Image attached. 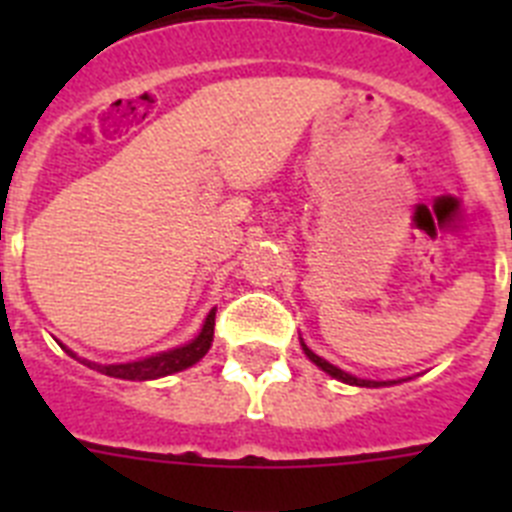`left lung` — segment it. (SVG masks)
Instances as JSON below:
<instances>
[{
    "mask_svg": "<svg viewBox=\"0 0 512 512\" xmlns=\"http://www.w3.org/2000/svg\"><path fill=\"white\" fill-rule=\"evenodd\" d=\"M300 346H302V351H305V356L312 361V364L318 366V369H323L325 374H330V377L338 379V382H343V384H354V387H390V384L405 382V379H387V382H377V379L354 377V374L343 372V369L333 366V364H330V361H325L323 356H318V354H315V351H310V348H307V343L302 341V338H300Z\"/></svg>",
    "mask_w": 512,
    "mask_h": 512,
    "instance_id": "obj_1",
    "label": "left lung"
}]
</instances>
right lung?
Listing matches in <instances>:
<instances>
[{
  "instance_id": "1",
  "label": "right lung",
  "mask_w": 512,
  "mask_h": 512,
  "mask_svg": "<svg viewBox=\"0 0 512 512\" xmlns=\"http://www.w3.org/2000/svg\"><path fill=\"white\" fill-rule=\"evenodd\" d=\"M215 310L212 307L207 312L205 323H202L200 333L192 338L189 343L184 346H176L169 348V351H161L156 356H146V359H138V361H128V364H97V361H89V359H81L76 356L71 348L61 346L71 359H76L79 364L89 366L94 372L99 374H107V377H115V379H130V382H148V379H158V377H169V374L182 372V369H189L194 366L202 356L210 351L212 346V336H215Z\"/></svg>"
}]
</instances>
